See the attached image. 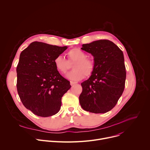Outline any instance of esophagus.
<instances>
[{"instance_id": "obj_1", "label": "esophagus", "mask_w": 150, "mask_h": 150, "mask_svg": "<svg viewBox=\"0 0 150 150\" xmlns=\"http://www.w3.org/2000/svg\"><path fill=\"white\" fill-rule=\"evenodd\" d=\"M76 83H77V82H74V81H70V84H71V86H72V85H74Z\"/></svg>"}]
</instances>
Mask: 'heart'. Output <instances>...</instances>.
I'll return each instance as SVG.
<instances>
[{
    "mask_svg": "<svg viewBox=\"0 0 150 150\" xmlns=\"http://www.w3.org/2000/svg\"><path fill=\"white\" fill-rule=\"evenodd\" d=\"M68 60L59 55L54 59L56 69L61 74H65L70 69V64L74 63V70L67 75V77L74 81L82 79L85 75L88 77L93 73L95 65L93 60L87 58V54L78 48H74L67 53Z\"/></svg>",
    "mask_w": 150,
    "mask_h": 150,
    "instance_id": "1",
    "label": "heart"
}]
</instances>
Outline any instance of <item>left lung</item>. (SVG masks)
Segmentation results:
<instances>
[{
	"label": "left lung",
	"instance_id": "obj_1",
	"mask_svg": "<svg viewBox=\"0 0 150 150\" xmlns=\"http://www.w3.org/2000/svg\"><path fill=\"white\" fill-rule=\"evenodd\" d=\"M82 46V50L93 56L95 68L89 79L81 83L79 103L85 111L106 113L116 105L125 88L126 72L123 53L108 40L94 41Z\"/></svg>",
	"mask_w": 150,
	"mask_h": 150
}]
</instances>
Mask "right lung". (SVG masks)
<instances>
[{"label":"right lung","instance_id":"right-lung-1","mask_svg":"<svg viewBox=\"0 0 150 150\" xmlns=\"http://www.w3.org/2000/svg\"><path fill=\"white\" fill-rule=\"evenodd\" d=\"M67 48L34 41L20 54L18 93L23 105L37 116L49 117L58 113L62 96L71 87L54 65V58Z\"/></svg>","mask_w":150,"mask_h":150}]
</instances>
